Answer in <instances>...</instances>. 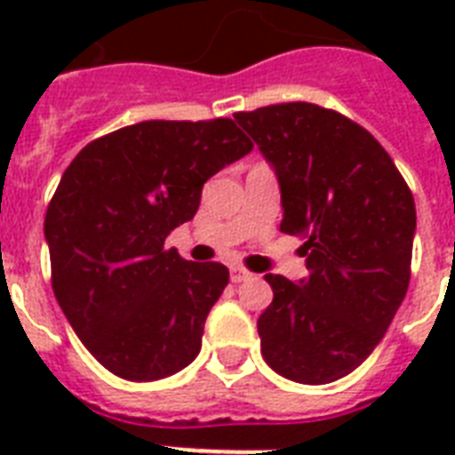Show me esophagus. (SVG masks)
<instances>
[{
	"label": "esophagus",
	"instance_id": "1",
	"mask_svg": "<svg viewBox=\"0 0 455 455\" xmlns=\"http://www.w3.org/2000/svg\"><path fill=\"white\" fill-rule=\"evenodd\" d=\"M250 271H245L243 267H231V281L234 283H243V281H248Z\"/></svg>",
	"mask_w": 455,
	"mask_h": 455
}]
</instances>
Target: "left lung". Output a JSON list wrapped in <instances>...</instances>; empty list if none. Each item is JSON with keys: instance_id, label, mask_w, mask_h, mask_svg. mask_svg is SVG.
Segmentation results:
<instances>
[{"instance_id": "8db88e82", "label": "left lung", "mask_w": 455, "mask_h": 455, "mask_svg": "<svg viewBox=\"0 0 455 455\" xmlns=\"http://www.w3.org/2000/svg\"><path fill=\"white\" fill-rule=\"evenodd\" d=\"M276 170L281 231L302 238L309 276L267 274L262 356L302 385L339 380L371 356L411 281L413 193L371 132L314 103L235 113Z\"/></svg>"}]
</instances>
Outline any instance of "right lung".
<instances>
[{
	"label": "right lung",
	"mask_w": 455,
	"mask_h": 455,
	"mask_svg": "<svg viewBox=\"0 0 455 455\" xmlns=\"http://www.w3.org/2000/svg\"><path fill=\"white\" fill-rule=\"evenodd\" d=\"M250 151L228 117L146 120L68 164L44 217L53 295L110 373L151 382L198 356L228 269L188 262L164 238L198 212L207 179Z\"/></svg>",
	"instance_id": "obj_1"
}]
</instances>
